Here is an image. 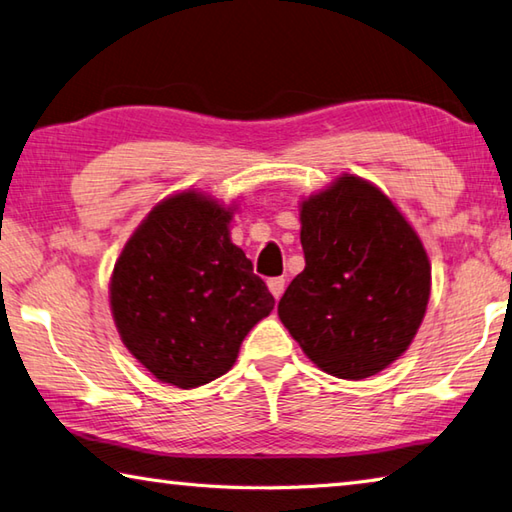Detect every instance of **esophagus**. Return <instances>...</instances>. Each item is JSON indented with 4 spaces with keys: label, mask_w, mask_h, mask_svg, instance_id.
<instances>
[{
    "label": "esophagus",
    "mask_w": 512,
    "mask_h": 512,
    "mask_svg": "<svg viewBox=\"0 0 512 512\" xmlns=\"http://www.w3.org/2000/svg\"><path fill=\"white\" fill-rule=\"evenodd\" d=\"M267 288H270V292L274 294V299H281V294H283V290H285V279H270L267 281Z\"/></svg>",
    "instance_id": "obj_1"
}]
</instances>
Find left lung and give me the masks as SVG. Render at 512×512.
I'll list each match as a JSON object with an SVG mask.
<instances>
[{"instance_id":"8db88e82","label":"left lung","mask_w":512,"mask_h":512,"mask_svg":"<svg viewBox=\"0 0 512 512\" xmlns=\"http://www.w3.org/2000/svg\"><path fill=\"white\" fill-rule=\"evenodd\" d=\"M299 220L306 267L279 301V319L324 373L378 375L425 319L432 265L423 240L382 188L351 173L301 197Z\"/></svg>"}]
</instances>
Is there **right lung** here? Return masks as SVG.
I'll list each match as a JSON object with an SVG mask.
<instances>
[{"label":"right lung","mask_w":512,"mask_h":512,"mask_svg":"<svg viewBox=\"0 0 512 512\" xmlns=\"http://www.w3.org/2000/svg\"><path fill=\"white\" fill-rule=\"evenodd\" d=\"M238 204L184 188L152 206L110 276L123 346L159 382L195 389L227 373L274 297L231 242Z\"/></svg>","instance_id":"obj_1"}]
</instances>
